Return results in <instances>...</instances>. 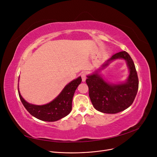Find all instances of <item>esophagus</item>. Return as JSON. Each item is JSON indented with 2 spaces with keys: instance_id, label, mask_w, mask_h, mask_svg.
I'll return each instance as SVG.
<instances>
[{
  "instance_id": "obj_1",
  "label": "esophagus",
  "mask_w": 157,
  "mask_h": 157,
  "mask_svg": "<svg viewBox=\"0 0 157 157\" xmlns=\"http://www.w3.org/2000/svg\"><path fill=\"white\" fill-rule=\"evenodd\" d=\"M86 76H87L86 73L82 72V73H81V77H82V80L83 82H84L85 80H86Z\"/></svg>"
}]
</instances>
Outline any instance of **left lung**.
I'll return each instance as SVG.
<instances>
[{
	"mask_svg": "<svg viewBox=\"0 0 157 157\" xmlns=\"http://www.w3.org/2000/svg\"><path fill=\"white\" fill-rule=\"evenodd\" d=\"M116 59H124L130 69V75L125 83L113 84L106 82L98 73L87 76L86 82L89 89V96L94 108L104 113L115 114L129 107L138 90L139 80L134 61L126 52L114 54L105 64Z\"/></svg>",
	"mask_w": 157,
	"mask_h": 157,
	"instance_id": "obj_1",
	"label": "left lung"
}]
</instances>
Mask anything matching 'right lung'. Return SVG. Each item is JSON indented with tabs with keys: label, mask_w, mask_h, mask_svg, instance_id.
<instances>
[{
	"label": "right lung",
	"mask_w": 157,
	"mask_h": 157,
	"mask_svg": "<svg viewBox=\"0 0 157 157\" xmlns=\"http://www.w3.org/2000/svg\"><path fill=\"white\" fill-rule=\"evenodd\" d=\"M81 81L80 77L71 81L55 99L44 105H32L24 100L19 90L18 94L23 106L31 115L43 121L54 122L70 113L72 109V100L75 92Z\"/></svg>",
	"instance_id": "obj_1"
}]
</instances>
